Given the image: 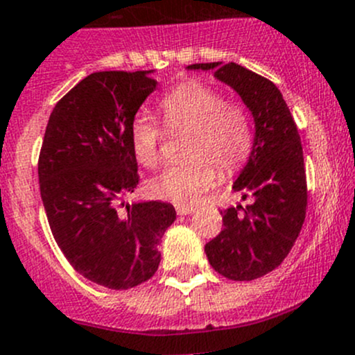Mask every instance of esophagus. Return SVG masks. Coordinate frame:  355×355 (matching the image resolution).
<instances>
[{
  "instance_id": "1",
  "label": "esophagus",
  "mask_w": 355,
  "mask_h": 355,
  "mask_svg": "<svg viewBox=\"0 0 355 355\" xmlns=\"http://www.w3.org/2000/svg\"><path fill=\"white\" fill-rule=\"evenodd\" d=\"M175 209H177L178 215H191V213L196 211L194 206H185V205H178L175 206Z\"/></svg>"
}]
</instances>
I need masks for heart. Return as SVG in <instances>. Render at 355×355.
Returning a JSON list of instances; mask_svg holds the SVG:
<instances>
[{
  "label": "heart",
  "instance_id": "1",
  "mask_svg": "<svg viewBox=\"0 0 355 355\" xmlns=\"http://www.w3.org/2000/svg\"><path fill=\"white\" fill-rule=\"evenodd\" d=\"M159 114L170 132H187V163L170 166L147 184L153 198L194 205L215 184L216 170L232 175L253 149V130L246 109L225 101L223 94L201 81H185L159 101ZM163 130L146 116L130 126V146L137 163L156 168L161 159Z\"/></svg>",
  "mask_w": 355,
  "mask_h": 355
}]
</instances>
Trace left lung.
<instances>
[{
    "mask_svg": "<svg viewBox=\"0 0 355 355\" xmlns=\"http://www.w3.org/2000/svg\"><path fill=\"white\" fill-rule=\"evenodd\" d=\"M232 86L254 119L248 164L234 184L248 206L220 211L223 229L206 243L209 265L232 281H253L283 263L307 211V177L297 125L277 86L239 64H192Z\"/></svg>",
    "mask_w": 355,
    "mask_h": 355,
    "instance_id": "obj_1",
    "label": "left lung"
}]
</instances>
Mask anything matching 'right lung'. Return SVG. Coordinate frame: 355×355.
<instances>
[{"instance_id": "add662e5", "label": "right lung", "mask_w": 355, "mask_h": 355, "mask_svg": "<svg viewBox=\"0 0 355 355\" xmlns=\"http://www.w3.org/2000/svg\"><path fill=\"white\" fill-rule=\"evenodd\" d=\"M150 71L86 76L51 111L37 159L51 234L83 277L130 290L156 274L177 213L168 202L119 205L139 185L130 146L137 111L156 88Z\"/></svg>"}]
</instances>
